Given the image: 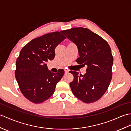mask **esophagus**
Wrapping results in <instances>:
<instances>
[{
    "mask_svg": "<svg viewBox=\"0 0 131 131\" xmlns=\"http://www.w3.org/2000/svg\"><path fill=\"white\" fill-rule=\"evenodd\" d=\"M64 70H65V73H68L69 71V70H67V69H65Z\"/></svg>",
    "mask_w": 131,
    "mask_h": 131,
    "instance_id": "obj_1",
    "label": "esophagus"
}]
</instances>
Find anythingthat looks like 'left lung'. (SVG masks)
I'll return each mask as SVG.
<instances>
[{
    "mask_svg": "<svg viewBox=\"0 0 131 131\" xmlns=\"http://www.w3.org/2000/svg\"><path fill=\"white\" fill-rule=\"evenodd\" d=\"M77 46L79 57L77 62L87 65L84 75L70 71L74 80L70 83L72 93L86 103L99 100L108 89L112 79L113 57L107 42L83 27L61 31Z\"/></svg>",
    "mask_w": 131,
    "mask_h": 131,
    "instance_id": "left-lung-1",
    "label": "left lung"
}]
</instances>
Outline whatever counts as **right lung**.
Segmentation results:
<instances>
[{"instance_id":"add662e5","label":"right lung","mask_w":131,"mask_h":131,"mask_svg":"<svg viewBox=\"0 0 131 131\" xmlns=\"http://www.w3.org/2000/svg\"><path fill=\"white\" fill-rule=\"evenodd\" d=\"M66 37L60 32H52L33 39L22 48L15 71L20 92L32 103L45 102L52 95L57 83L64 74L48 70L46 62L55 56L54 50Z\"/></svg>"}]
</instances>
